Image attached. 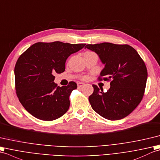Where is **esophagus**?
Returning <instances> with one entry per match:
<instances>
[{"instance_id":"esophagus-1","label":"esophagus","mask_w":160,"mask_h":160,"mask_svg":"<svg viewBox=\"0 0 160 160\" xmlns=\"http://www.w3.org/2000/svg\"><path fill=\"white\" fill-rule=\"evenodd\" d=\"M85 86V83H83L79 82V83H77V86H78V88H81V87H83V86Z\"/></svg>"}]
</instances>
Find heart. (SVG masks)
I'll use <instances>...</instances> for the list:
<instances>
[{"label":"heart","mask_w":160,"mask_h":160,"mask_svg":"<svg viewBox=\"0 0 160 160\" xmlns=\"http://www.w3.org/2000/svg\"><path fill=\"white\" fill-rule=\"evenodd\" d=\"M83 79H87V77H83Z\"/></svg>","instance_id":"1"}]
</instances>
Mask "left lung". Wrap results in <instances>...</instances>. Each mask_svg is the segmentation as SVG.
I'll return each mask as SVG.
<instances>
[{
	"instance_id": "1",
	"label": "left lung",
	"mask_w": 160,
	"mask_h": 160,
	"mask_svg": "<svg viewBox=\"0 0 160 160\" xmlns=\"http://www.w3.org/2000/svg\"><path fill=\"white\" fill-rule=\"evenodd\" d=\"M85 48L95 52L105 68L98 79L111 80L110 88L104 92L96 85L89 97L92 109L110 120L124 118L132 112L143 98L147 80V69L138 52L127 44L109 42L87 44ZM102 76H105L102 79Z\"/></svg>"
}]
</instances>
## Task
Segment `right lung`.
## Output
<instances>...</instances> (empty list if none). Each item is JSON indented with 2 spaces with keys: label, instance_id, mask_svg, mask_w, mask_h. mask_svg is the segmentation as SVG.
I'll return each mask as SVG.
<instances>
[{
  "label": "right lung",
  "instance_id": "add662e5",
  "mask_svg": "<svg viewBox=\"0 0 160 160\" xmlns=\"http://www.w3.org/2000/svg\"><path fill=\"white\" fill-rule=\"evenodd\" d=\"M85 45L58 41L38 42L19 57L14 68L16 94L32 116L51 121L68 111L69 97L77 85L70 81L66 86H58L54 74L64 72L67 58Z\"/></svg>",
  "mask_w": 160,
  "mask_h": 160
}]
</instances>
